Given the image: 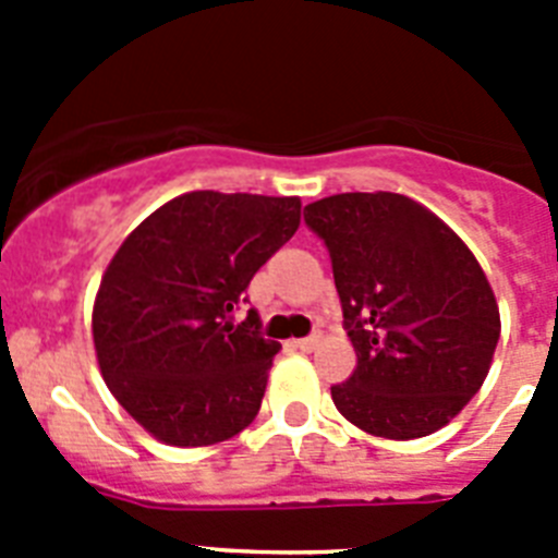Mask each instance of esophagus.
<instances>
[{
	"instance_id": "1",
	"label": "esophagus",
	"mask_w": 558,
	"mask_h": 558,
	"mask_svg": "<svg viewBox=\"0 0 558 558\" xmlns=\"http://www.w3.org/2000/svg\"><path fill=\"white\" fill-rule=\"evenodd\" d=\"M290 347L299 349V352H313L318 347V335H310V338H299V340H290Z\"/></svg>"
}]
</instances>
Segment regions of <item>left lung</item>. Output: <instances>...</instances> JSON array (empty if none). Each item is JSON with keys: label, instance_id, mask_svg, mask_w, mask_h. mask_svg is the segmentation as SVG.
<instances>
[{"label": "left lung", "instance_id": "8db88e82", "mask_svg": "<svg viewBox=\"0 0 558 558\" xmlns=\"http://www.w3.org/2000/svg\"><path fill=\"white\" fill-rule=\"evenodd\" d=\"M332 259L357 368L332 402L360 430L422 438L483 386L500 338L489 279L461 236L397 192H343L304 206Z\"/></svg>", "mask_w": 558, "mask_h": 558}]
</instances>
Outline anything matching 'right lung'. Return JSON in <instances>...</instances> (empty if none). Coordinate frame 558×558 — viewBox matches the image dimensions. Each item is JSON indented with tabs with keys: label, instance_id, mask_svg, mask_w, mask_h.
Instances as JSON below:
<instances>
[{
	"label": "right lung",
	"instance_id": "1",
	"mask_svg": "<svg viewBox=\"0 0 558 558\" xmlns=\"http://www.w3.org/2000/svg\"><path fill=\"white\" fill-rule=\"evenodd\" d=\"M302 223V201L186 192L142 220L102 274L92 335L102 379L153 438L209 447L263 405L279 343L231 313Z\"/></svg>",
	"mask_w": 558,
	"mask_h": 558
}]
</instances>
